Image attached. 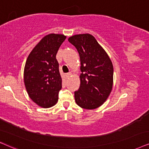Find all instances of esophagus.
I'll use <instances>...</instances> for the list:
<instances>
[{
    "instance_id": "34e87169",
    "label": "esophagus",
    "mask_w": 149,
    "mask_h": 149,
    "mask_svg": "<svg viewBox=\"0 0 149 149\" xmlns=\"http://www.w3.org/2000/svg\"><path fill=\"white\" fill-rule=\"evenodd\" d=\"M71 75H72V74H71V72H69L68 73H67V75H66L67 78H69V77H71Z\"/></svg>"
}]
</instances>
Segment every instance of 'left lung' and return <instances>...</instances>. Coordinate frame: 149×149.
I'll use <instances>...</instances> for the list:
<instances>
[{"mask_svg":"<svg viewBox=\"0 0 149 149\" xmlns=\"http://www.w3.org/2000/svg\"><path fill=\"white\" fill-rule=\"evenodd\" d=\"M68 41L78 50L80 58V86L74 92L75 101L81 108L93 110L106 102L112 91V61L93 35H76Z\"/></svg>","mask_w":149,"mask_h":149,"instance_id":"1","label":"left lung"}]
</instances>
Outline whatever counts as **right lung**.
Here are the masks:
<instances>
[{
  "label": "right lung",
  "instance_id": "obj_1",
  "mask_svg": "<svg viewBox=\"0 0 149 149\" xmlns=\"http://www.w3.org/2000/svg\"><path fill=\"white\" fill-rule=\"evenodd\" d=\"M65 39L63 35H46L31 51L26 62L24 80L27 93L42 108H50L58 102L62 79L56 56Z\"/></svg>",
  "mask_w": 149,
  "mask_h": 149
}]
</instances>
